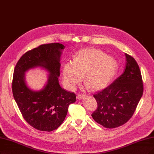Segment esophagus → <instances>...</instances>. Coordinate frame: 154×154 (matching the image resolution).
<instances>
[{"label": "esophagus", "mask_w": 154, "mask_h": 154, "mask_svg": "<svg viewBox=\"0 0 154 154\" xmlns=\"http://www.w3.org/2000/svg\"><path fill=\"white\" fill-rule=\"evenodd\" d=\"M77 98L79 100H82L85 98V95H84V94H78L77 96Z\"/></svg>", "instance_id": "obj_1"}]
</instances>
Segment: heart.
Masks as SVG:
<instances>
[{"instance_id":"obj_1","label":"heart","mask_w":154,"mask_h":154,"mask_svg":"<svg viewBox=\"0 0 154 154\" xmlns=\"http://www.w3.org/2000/svg\"><path fill=\"white\" fill-rule=\"evenodd\" d=\"M118 69L117 60L103 51L84 49L77 53L73 61L65 63L62 75L65 87L73 90L84 80L93 89L106 86ZM87 85V86H88Z\"/></svg>"}]
</instances>
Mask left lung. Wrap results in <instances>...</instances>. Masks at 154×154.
Instances as JSON below:
<instances>
[{
    "label": "left lung",
    "mask_w": 154,
    "mask_h": 154,
    "mask_svg": "<svg viewBox=\"0 0 154 154\" xmlns=\"http://www.w3.org/2000/svg\"><path fill=\"white\" fill-rule=\"evenodd\" d=\"M124 72L109 86L94 94L98 108L91 116L106 128H116L131 118L143 93L141 74L137 62L125 54Z\"/></svg>",
    "instance_id": "obj_1"
}]
</instances>
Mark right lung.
Masks as SVG:
<instances>
[{
    "label": "right lung",
    "mask_w": 154,
    "mask_h": 154,
    "mask_svg": "<svg viewBox=\"0 0 154 154\" xmlns=\"http://www.w3.org/2000/svg\"><path fill=\"white\" fill-rule=\"evenodd\" d=\"M65 45L60 43L41 45L23 55L14 70L12 89L14 98L25 120L42 131H52L65 120L68 108L76 96L61 88L58 81L60 57ZM40 67L48 73V81L41 90L28 87L25 73Z\"/></svg>",
    "instance_id": "1"
}]
</instances>
